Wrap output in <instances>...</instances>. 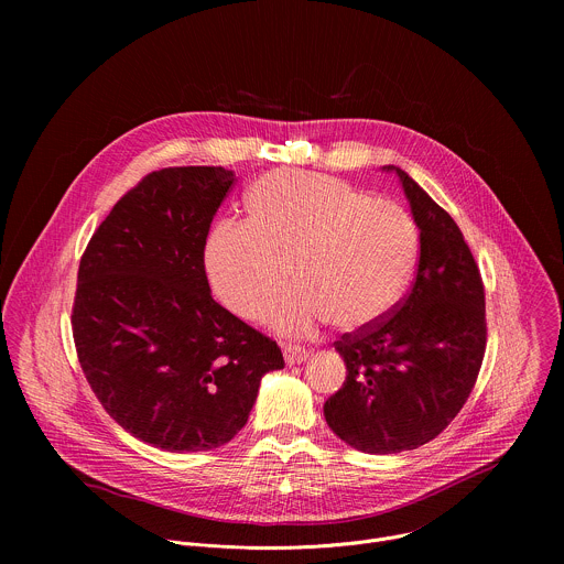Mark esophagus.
<instances>
[{"label":"esophagus","instance_id":"esophagus-1","mask_svg":"<svg viewBox=\"0 0 564 564\" xmlns=\"http://www.w3.org/2000/svg\"><path fill=\"white\" fill-rule=\"evenodd\" d=\"M307 355H310V352H307L305 348H299V346H292V344L283 346V357H285V364H288V366H294V364L305 361Z\"/></svg>","mask_w":564,"mask_h":564}]
</instances>
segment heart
I'll return each instance as SVG.
<instances>
[{
    "instance_id": "obj_1",
    "label": "heart",
    "mask_w": 564,
    "mask_h": 564,
    "mask_svg": "<svg viewBox=\"0 0 564 564\" xmlns=\"http://www.w3.org/2000/svg\"><path fill=\"white\" fill-rule=\"evenodd\" d=\"M250 220H223L207 240L212 290L240 318L272 310L281 333H310L326 321L361 330L406 292L420 234L394 200L375 198L341 178L274 170L248 192Z\"/></svg>"
}]
</instances>
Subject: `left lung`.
<instances>
[{
	"instance_id": "obj_1",
	"label": "left lung",
	"mask_w": 564,
	"mask_h": 564,
	"mask_svg": "<svg viewBox=\"0 0 564 564\" xmlns=\"http://www.w3.org/2000/svg\"><path fill=\"white\" fill-rule=\"evenodd\" d=\"M394 172L420 227L417 274L372 326L335 341L346 381L324 404L335 435L379 455L435 440L466 404L487 350L485 283L457 223Z\"/></svg>"
}]
</instances>
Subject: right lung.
I'll return each mask as SVG.
<instances>
[{
  "label": "right lung",
  "instance_id": "add662e5",
  "mask_svg": "<svg viewBox=\"0 0 564 564\" xmlns=\"http://www.w3.org/2000/svg\"><path fill=\"white\" fill-rule=\"evenodd\" d=\"M234 187L223 167L147 174L100 223L79 259L75 352L105 411L133 437L189 453L248 424L276 341L209 294V223Z\"/></svg>",
  "mask_w": 564,
  "mask_h": 564
}]
</instances>
